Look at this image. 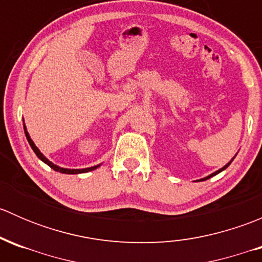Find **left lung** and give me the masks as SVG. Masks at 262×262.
<instances>
[{
	"instance_id": "1",
	"label": "left lung",
	"mask_w": 262,
	"mask_h": 262,
	"mask_svg": "<svg viewBox=\"0 0 262 262\" xmlns=\"http://www.w3.org/2000/svg\"><path fill=\"white\" fill-rule=\"evenodd\" d=\"M233 158H234V157H233ZM233 158H232V160H231V161H229V162H228V163H227V165H226V166H223V167H222V168H221V170L215 171V172H214V173H212V175H209V176H207V178L202 179V180H200V181H204V180H208V179L213 178V176H214V175H216V173H219V172H222V171H223V170H226V168H227V167H228V166H229V165H231V162H232V161H233Z\"/></svg>"
}]
</instances>
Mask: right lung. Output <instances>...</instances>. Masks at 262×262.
Masks as SVG:
<instances>
[{
    "label": "right lung",
    "mask_w": 262,
    "mask_h": 262,
    "mask_svg": "<svg viewBox=\"0 0 262 262\" xmlns=\"http://www.w3.org/2000/svg\"><path fill=\"white\" fill-rule=\"evenodd\" d=\"M24 130H25V136H26V139H28L29 144H30V147L33 148V150H34V152H35V155L38 156V157L40 158V160L43 161L44 163H47V165H48L49 167H52L53 170H54V171H58V172H62V173H70V175H76V173H83V172H89V171H92V170H95V168H97V167H99V166H100V165H97V166H92V167H89V168H77V170H76V168H63V167H59V166H57V165H54V163H53V162H50V161L48 160V158H47L46 156H44L43 153H41L40 150L38 149V147H36L35 144H34L33 139L30 138V136H29L28 130H26V126H25V124H24Z\"/></svg>",
    "instance_id": "add662e5"
}]
</instances>
